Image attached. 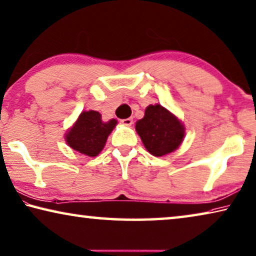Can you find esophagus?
<instances>
[{
	"label": "esophagus",
	"mask_w": 256,
	"mask_h": 256,
	"mask_svg": "<svg viewBox=\"0 0 256 256\" xmlns=\"http://www.w3.org/2000/svg\"><path fill=\"white\" fill-rule=\"evenodd\" d=\"M122 123L124 125H126V126H131L133 124V118L132 117H130V118H125V120H122Z\"/></svg>",
	"instance_id": "esophagus-1"
}]
</instances>
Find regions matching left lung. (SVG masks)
<instances>
[{"instance_id":"obj_1","label":"left lung","mask_w":256,"mask_h":256,"mask_svg":"<svg viewBox=\"0 0 256 256\" xmlns=\"http://www.w3.org/2000/svg\"><path fill=\"white\" fill-rule=\"evenodd\" d=\"M146 149L156 157L173 152L184 138V126L176 115L160 104H149L136 124Z\"/></svg>"}]
</instances>
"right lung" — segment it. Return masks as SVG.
<instances>
[{"mask_svg": "<svg viewBox=\"0 0 256 256\" xmlns=\"http://www.w3.org/2000/svg\"><path fill=\"white\" fill-rule=\"evenodd\" d=\"M116 120L102 122L96 110L80 112L75 124L66 133L67 144L83 155L94 157L104 149L107 138L116 126Z\"/></svg>", "mask_w": 256, "mask_h": 256, "instance_id": "right-lung-1", "label": "right lung"}]
</instances>
